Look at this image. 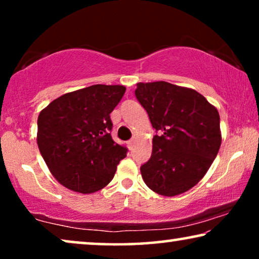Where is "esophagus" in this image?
Segmentation results:
<instances>
[{"instance_id":"esophagus-1","label":"esophagus","mask_w":259,"mask_h":259,"mask_svg":"<svg viewBox=\"0 0 259 259\" xmlns=\"http://www.w3.org/2000/svg\"><path fill=\"white\" fill-rule=\"evenodd\" d=\"M134 143H136V140H134V139H131V140L128 141V143H127V145H128V147H130V148H132V146L134 145Z\"/></svg>"}]
</instances>
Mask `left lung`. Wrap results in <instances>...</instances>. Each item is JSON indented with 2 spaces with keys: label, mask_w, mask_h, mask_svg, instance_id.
<instances>
[{
  "label": "left lung",
  "mask_w": 259,
  "mask_h": 259,
  "mask_svg": "<svg viewBox=\"0 0 259 259\" xmlns=\"http://www.w3.org/2000/svg\"><path fill=\"white\" fill-rule=\"evenodd\" d=\"M136 97L158 134L140 167L146 185L165 197L182 194L203 179L222 144L221 118L192 88L155 81L137 83Z\"/></svg>",
  "instance_id": "left-lung-1"
}]
</instances>
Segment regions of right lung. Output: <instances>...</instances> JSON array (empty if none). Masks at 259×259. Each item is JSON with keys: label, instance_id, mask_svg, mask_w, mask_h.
I'll list each match as a JSON object with an SVG mask.
<instances>
[{"label": "right lung", "instance_id": "1", "mask_svg": "<svg viewBox=\"0 0 259 259\" xmlns=\"http://www.w3.org/2000/svg\"><path fill=\"white\" fill-rule=\"evenodd\" d=\"M125 91L120 84H93L61 95L38 114V150L67 189L93 193L114 177L127 148L112 139L109 114Z\"/></svg>", "mask_w": 259, "mask_h": 259}]
</instances>
